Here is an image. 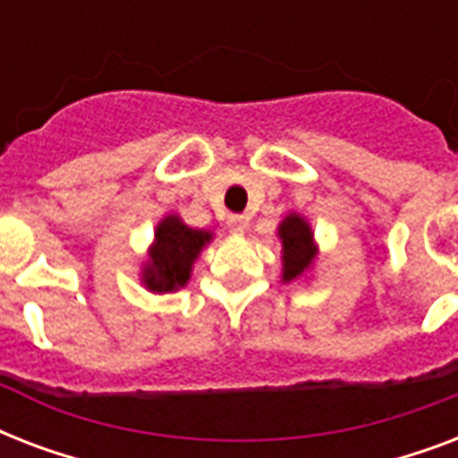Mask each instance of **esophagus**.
<instances>
[{
    "instance_id": "esophagus-1",
    "label": "esophagus",
    "mask_w": 458,
    "mask_h": 458,
    "mask_svg": "<svg viewBox=\"0 0 458 458\" xmlns=\"http://www.w3.org/2000/svg\"><path fill=\"white\" fill-rule=\"evenodd\" d=\"M250 221H247V216H240V214H230L228 216V228L235 233V235H242L244 230H247Z\"/></svg>"
}]
</instances>
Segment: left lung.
<instances>
[{
	"instance_id": "8db88e82",
	"label": "left lung",
	"mask_w": 458,
	"mask_h": 458,
	"mask_svg": "<svg viewBox=\"0 0 458 458\" xmlns=\"http://www.w3.org/2000/svg\"><path fill=\"white\" fill-rule=\"evenodd\" d=\"M280 240H283V278L290 283L300 278L313 261V235L311 228L306 225L300 216H287L280 225Z\"/></svg>"
}]
</instances>
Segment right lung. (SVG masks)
<instances>
[{
    "label": "right lung",
    "mask_w": 458,
    "mask_h": 458,
    "mask_svg": "<svg viewBox=\"0 0 458 458\" xmlns=\"http://www.w3.org/2000/svg\"><path fill=\"white\" fill-rule=\"evenodd\" d=\"M208 240V233L187 228L175 216L164 218L157 228V242L149 254L152 261L145 271V285L152 293H171L185 285L192 271V261Z\"/></svg>",
    "instance_id": "1"
}]
</instances>
